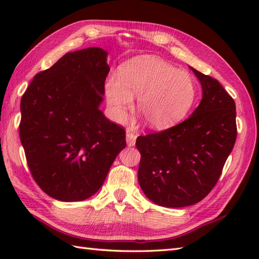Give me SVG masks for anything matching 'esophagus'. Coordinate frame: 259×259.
<instances>
[{
  "mask_svg": "<svg viewBox=\"0 0 259 259\" xmlns=\"http://www.w3.org/2000/svg\"><path fill=\"white\" fill-rule=\"evenodd\" d=\"M136 138L137 136L133 133H130V131H126V135H125V139H126V144H128L129 147H133L136 144Z\"/></svg>",
  "mask_w": 259,
  "mask_h": 259,
  "instance_id": "obj_1",
  "label": "esophagus"
}]
</instances>
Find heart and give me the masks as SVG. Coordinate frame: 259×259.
Listing matches in <instances>:
<instances>
[{
    "instance_id": "b5f03b06",
    "label": "heart",
    "mask_w": 259,
    "mask_h": 259,
    "mask_svg": "<svg viewBox=\"0 0 259 259\" xmlns=\"http://www.w3.org/2000/svg\"><path fill=\"white\" fill-rule=\"evenodd\" d=\"M139 96L137 107L151 128L178 123L194 106L197 89L192 76L153 57H138L124 63L119 74L106 82V98L112 117L123 121Z\"/></svg>"
}]
</instances>
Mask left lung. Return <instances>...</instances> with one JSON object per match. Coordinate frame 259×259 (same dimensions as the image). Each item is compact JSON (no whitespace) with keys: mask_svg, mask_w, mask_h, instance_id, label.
Returning a JSON list of instances; mask_svg holds the SVG:
<instances>
[{"mask_svg":"<svg viewBox=\"0 0 259 259\" xmlns=\"http://www.w3.org/2000/svg\"><path fill=\"white\" fill-rule=\"evenodd\" d=\"M191 70L202 88L199 106L183 122L136 141L139 185L162 207L202 200L216 186L237 137L234 99L216 79Z\"/></svg>","mask_w":259,"mask_h":259,"instance_id":"8db88e82","label":"left lung"}]
</instances>
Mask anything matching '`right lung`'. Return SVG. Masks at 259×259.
<instances>
[{
	"mask_svg": "<svg viewBox=\"0 0 259 259\" xmlns=\"http://www.w3.org/2000/svg\"><path fill=\"white\" fill-rule=\"evenodd\" d=\"M107 52H69L35 74L21 99L20 139L33 179L47 195L80 201L100 189L125 130L99 109L110 71Z\"/></svg>",
	"mask_w": 259,
	"mask_h": 259,
	"instance_id": "add662e5",
	"label": "right lung"
}]
</instances>
